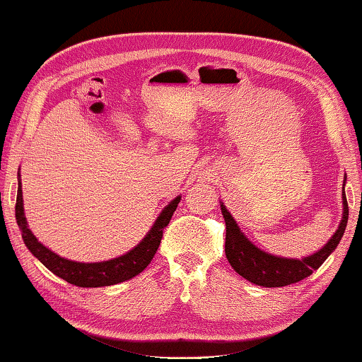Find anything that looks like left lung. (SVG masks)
<instances>
[{
  "label": "left lung",
  "mask_w": 362,
  "mask_h": 362,
  "mask_svg": "<svg viewBox=\"0 0 362 362\" xmlns=\"http://www.w3.org/2000/svg\"><path fill=\"white\" fill-rule=\"evenodd\" d=\"M346 174L343 179V216L340 226L332 235L329 242L322 248L315 251L314 255H309L301 259L295 257H280L271 253H266L261 248H257L246 238V235L240 230L238 223L235 222L230 212L227 211L223 203H221V211L226 221V256L235 272H238L248 282L259 286H285L300 282L306 279L314 271L322 266L324 261L337 250L338 243L345 233L348 223V203L345 194Z\"/></svg>",
  "instance_id": "8db88e82"
}]
</instances>
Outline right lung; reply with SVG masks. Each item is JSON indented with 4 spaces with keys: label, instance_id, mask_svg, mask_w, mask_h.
Here are the masks:
<instances>
[{
    "label": "right lung",
    "instance_id": "1",
    "mask_svg": "<svg viewBox=\"0 0 362 362\" xmlns=\"http://www.w3.org/2000/svg\"><path fill=\"white\" fill-rule=\"evenodd\" d=\"M21 169V168H19ZM182 197H177L160 211L156 222L153 223L150 232L145 235V238L132 248L127 253L114 257L109 261L101 262H77L66 259L54 251L47 248L28 228L24 212V198H22V182L19 172V188H17V199H16V219L22 232V238L28 248V251L43 264L45 267L49 269L51 272L57 277H61L66 282L83 286V288H96V286H109L116 285L125 280L134 279L146 269L148 264L156 255V251L163 238V230L168 227L172 219V214L177 209V204L180 203Z\"/></svg>",
    "mask_w": 362,
    "mask_h": 362
}]
</instances>
